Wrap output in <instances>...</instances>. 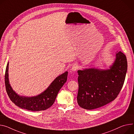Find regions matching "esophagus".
Wrapping results in <instances>:
<instances>
[{"instance_id":"34e87169","label":"esophagus","mask_w":134,"mask_h":134,"mask_svg":"<svg viewBox=\"0 0 134 134\" xmlns=\"http://www.w3.org/2000/svg\"><path fill=\"white\" fill-rule=\"evenodd\" d=\"M78 69V65L77 64H75L73 65V66H72L71 70L72 71H76Z\"/></svg>"}]
</instances>
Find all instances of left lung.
I'll list each match as a JSON object with an SVG mask.
<instances>
[{
    "label": "left lung",
    "mask_w": 134,
    "mask_h": 134,
    "mask_svg": "<svg viewBox=\"0 0 134 134\" xmlns=\"http://www.w3.org/2000/svg\"><path fill=\"white\" fill-rule=\"evenodd\" d=\"M127 71V58L121 51L116 54L109 69L91 68L78 70L79 106L85 109H94L114 100L124 84Z\"/></svg>",
    "instance_id": "8db88e82"
}]
</instances>
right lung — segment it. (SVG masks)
<instances>
[{"instance_id": "1", "label": "right lung", "mask_w": 134, "mask_h": 134, "mask_svg": "<svg viewBox=\"0 0 134 134\" xmlns=\"http://www.w3.org/2000/svg\"><path fill=\"white\" fill-rule=\"evenodd\" d=\"M8 62L5 75V83L7 93L14 104L22 109L31 111H41L46 110L53 105L60 89L67 80L68 72L57 77L48 87L40 94L34 97L21 96L18 94L13 90L9 84L8 79Z\"/></svg>"}]
</instances>
